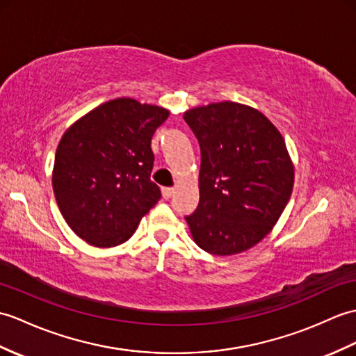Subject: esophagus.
<instances>
[{
  "instance_id": "1",
  "label": "esophagus",
  "mask_w": 356,
  "mask_h": 356,
  "mask_svg": "<svg viewBox=\"0 0 356 356\" xmlns=\"http://www.w3.org/2000/svg\"><path fill=\"white\" fill-rule=\"evenodd\" d=\"M172 194H175V188H162V197L165 198V200L171 198Z\"/></svg>"
}]
</instances>
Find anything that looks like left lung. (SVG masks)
Returning a JSON list of instances; mask_svg holds the SVG:
<instances>
[{"instance_id":"1","label":"left lung","mask_w":356,"mask_h":356,"mask_svg":"<svg viewBox=\"0 0 356 356\" xmlns=\"http://www.w3.org/2000/svg\"><path fill=\"white\" fill-rule=\"evenodd\" d=\"M202 152L197 209L185 217L195 244L211 254L252 249L282 216L294 186L284 136L261 111L220 102L184 113Z\"/></svg>"}]
</instances>
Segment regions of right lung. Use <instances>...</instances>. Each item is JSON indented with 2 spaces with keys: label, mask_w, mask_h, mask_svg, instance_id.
Listing matches in <instances>:
<instances>
[{
  "label": "right lung",
  "mask_w": 356,
  "mask_h": 356,
  "mask_svg": "<svg viewBox=\"0 0 356 356\" xmlns=\"http://www.w3.org/2000/svg\"><path fill=\"white\" fill-rule=\"evenodd\" d=\"M170 117L135 98L109 100L65 130L56 150L53 191L66 225L94 247H115L135 234L161 198L150 180L152 138Z\"/></svg>",
  "instance_id": "obj_1"
}]
</instances>
